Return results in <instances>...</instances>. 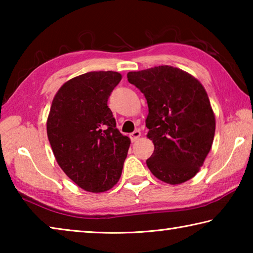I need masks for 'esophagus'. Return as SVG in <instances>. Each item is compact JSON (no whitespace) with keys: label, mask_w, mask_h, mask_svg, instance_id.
<instances>
[{"label":"esophagus","mask_w":253,"mask_h":253,"mask_svg":"<svg viewBox=\"0 0 253 253\" xmlns=\"http://www.w3.org/2000/svg\"><path fill=\"white\" fill-rule=\"evenodd\" d=\"M140 135H142V134H140V131H139V130H135L134 132H131V134L129 135V136H130L131 142H136V140L138 139L139 137H140Z\"/></svg>","instance_id":"1"}]
</instances>
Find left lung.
Instances as JSON below:
<instances>
[{"label": "left lung", "instance_id": "8db88e82", "mask_svg": "<svg viewBox=\"0 0 253 253\" xmlns=\"http://www.w3.org/2000/svg\"><path fill=\"white\" fill-rule=\"evenodd\" d=\"M127 78L147 100V137L154 144L146 161L149 170L172 185L194 177L215 132V116L202 84L172 66L131 71Z\"/></svg>", "mask_w": 253, "mask_h": 253}]
</instances>
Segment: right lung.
Returning a JSON list of instances; mask_svg holds the SVG:
<instances>
[{
  "mask_svg": "<svg viewBox=\"0 0 253 253\" xmlns=\"http://www.w3.org/2000/svg\"><path fill=\"white\" fill-rule=\"evenodd\" d=\"M122 80L115 71H91L63 84L52 100L46 134L55 161L72 182L100 193L121 178L130 145L107 106Z\"/></svg>",
  "mask_w": 253,
  "mask_h": 253,
  "instance_id": "1",
  "label": "right lung"
}]
</instances>
